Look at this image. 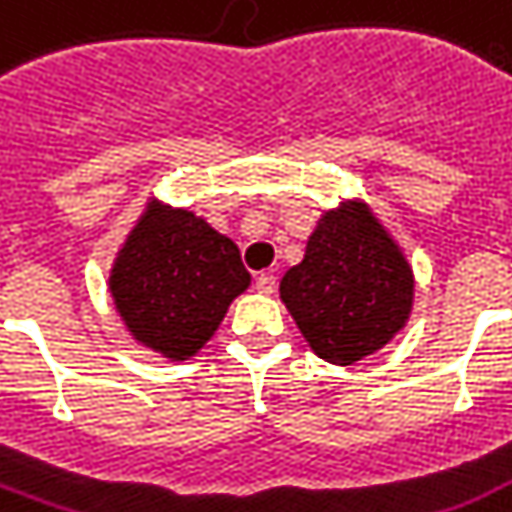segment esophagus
I'll return each instance as SVG.
<instances>
[{
  "label": "esophagus",
  "instance_id": "obj_1",
  "mask_svg": "<svg viewBox=\"0 0 512 512\" xmlns=\"http://www.w3.org/2000/svg\"><path fill=\"white\" fill-rule=\"evenodd\" d=\"M255 287L260 295H273V292H276V276H271V273H260L255 279Z\"/></svg>",
  "mask_w": 512,
  "mask_h": 512
}]
</instances>
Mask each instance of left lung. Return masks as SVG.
<instances>
[{
	"label": "left lung",
	"mask_w": 512,
	"mask_h": 512,
	"mask_svg": "<svg viewBox=\"0 0 512 512\" xmlns=\"http://www.w3.org/2000/svg\"><path fill=\"white\" fill-rule=\"evenodd\" d=\"M279 297L316 356L350 366L406 327L414 273L372 207L350 199L319 217L305 257L284 273Z\"/></svg>",
	"instance_id": "left-lung-1"
}]
</instances>
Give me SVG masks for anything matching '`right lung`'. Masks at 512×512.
I'll return each instance as SVG.
<instances>
[{
    "label": "right lung",
    "mask_w": 512,
    "mask_h": 512,
    "mask_svg": "<svg viewBox=\"0 0 512 512\" xmlns=\"http://www.w3.org/2000/svg\"><path fill=\"white\" fill-rule=\"evenodd\" d=\"M249 281L228 236L191 209L151 196L116 252L108 292L132 340L167 361H188Z\"/></svg>",
    "instance_id": "add662e5"
}]
</instances>
